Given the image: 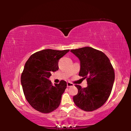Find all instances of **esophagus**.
<instances>
[{"label": "esophagus", "instance_id": "34e87169", "mask_svg": "<svg viewBox=\"0 0 131 131\" xmlns=\"http://www.w3.org/2000/svg\"><path fill=\"white\" fill-rule=\"evenodd\" d=\"M73 85H74V84L72 83H70V82H68L67 83V86L68 87H72V86H73Z\"/></svg>", "mask_w": 131, "mask_h": 131}]
</instances>
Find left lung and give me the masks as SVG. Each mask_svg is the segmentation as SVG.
Wrapping results in <instances>:
<instances>
[{
    "label": "left lung",
    "mask_w": 131,
    "mask_h": 131,
    "mask_svg": "<svg viewBox=\"0 0 131 131\" xmlns=\"http://www.w3.org/2000/svg\"><path fill=\"white\" fill-rule=\"evenodd\" d=\"M80 61L79 76L87 79V87L75 85L78 94L73 96L77 107L86 112L101 107L109 97L113 85L114 71L108 57L90 47L71 50Z\"/></svg>",
    "instance_id": "8db88e82"
}]
</instances>
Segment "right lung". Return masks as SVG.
<instances>
[{
  "mask_svg": "<svg viewBox=\"0 0 131 131\" xmlns=\"http://www.w3.org/2000/svg\"><path fill=\"white\" fill-rule=\"evenodd\" d=\"M69 50L46 49L36 52L29 57L24 66L21 82L25 98L38 112L48 113L59 107L62 95L67 83L61 80L52 84L51 73L58 70V62Z\"/></svg>",
  "mask_w": 131,
  "mask_h": 131,
  "instance_id": "add662e5",
  "label": "right lung"
}]
</instances>
